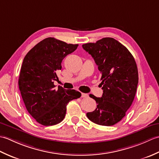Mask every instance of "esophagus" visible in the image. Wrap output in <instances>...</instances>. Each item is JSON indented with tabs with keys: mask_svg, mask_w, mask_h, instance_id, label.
<instances>
[{
	"mask_svg": "<svg viewBox=\"0 0 159 159\" xmlns=\"http://www.w3.org/2000/svg\"><path fill=\"white\" fill-rule=\"evenodd\" d=\"M81 97H82V98H87V97H88V94L82 93H81Z\"/></svg>",
	"mask_w": 159,
	"mask_h": 159,
	"instance_id": "obj_1",
	"label": "esophagus"
}]
</instances>
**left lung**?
Segmentation results:
<instances>
[{"label":"left lung","mask_w":159,"mask_h":159,"mask_svg":"<svg viewBox=\"0 0 159 159\" xmlns=\"http://www.w3.org/2000/svg\"><path fill=\"white\" fill-rule=\"evenodd\" d=\"M82 46L98 67L103 90L101 98L89 95L97 107L87 117L101 126H113L126 116L135 96L139 80L135 60L126 47L111 38Z\"/></svg>","instance_id":"obj_1"}]
</instances>
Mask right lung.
<instances>
[{"mask_svg":"<svg viewBox=\"0 0 159 159\" xmlns=\"http://www.w3.org/2000/svg\"><path fill=\"white\" fill-rule=\"evenodd\" d=\"M78 46L48 38L36 44L24 58L19 89L28 112L43 126L60 123L65 117L67 104L81 96L74 89L61 87L55 89L54 85L63 59Z\"/></svg>","mask_w":159,"mask_h":159,"instance_id":"obj_1","label":"right lung"}]
</instances>
